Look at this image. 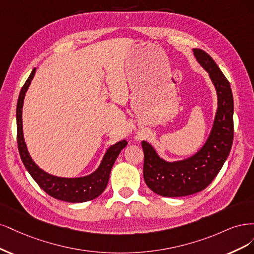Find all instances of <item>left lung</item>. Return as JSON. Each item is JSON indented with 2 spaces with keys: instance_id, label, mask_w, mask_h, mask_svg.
Here are the masks:
<instances>
[{
  "instance_id": "obj_1",
  "label": "left lung",
  "mask_w": 254,
  "mask_h": 254,
  "mask_svg": "<svg viewBox=\"0 0 254 254\" xmlns=\"http://www.w3.org/2000/svg\"><path fill=\"white\" fill-rule=\"evenodd\" d=\"M196 59L206 69L218 96V109L208 140L193 157L167 162L142 141L143 178L150 189L161 196L178 197L202 191L222 169L233 141V96L230 83L214 60L202 50H193Z\"/></svg>"
}]
</instances>
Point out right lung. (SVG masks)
<instances>
[{
  "instance_id": "1",
  "label": "right lung",
  "mask_w": 254,
  "mask_h": 254,
  "mask_svg": "<svg viewBox=\"0 0 254 254\" xmlns=\"http://www.w3.org/2000/svg\"><path fill=\"white\" fill-rule=\"evenodd\" d=\"M35 71L36 68L32 69L26 82L24 83L17 104V140L23 165L25 166L26 170L29 172V174L35 179V182L39 185L41 189L45 191L48 195H51L52 197L68 202H84L92 200L98 197L105 190L109 183L111 170L119 153L127 144V141L121 140L116 144L112 145L104 155L100 167L93 174L85 177L61 178L47 174L46 172L41 170L29 156L26 144L24 142L22 129L23 101L31 80L35 76Z\"/></svg>"
}]
</instances>
